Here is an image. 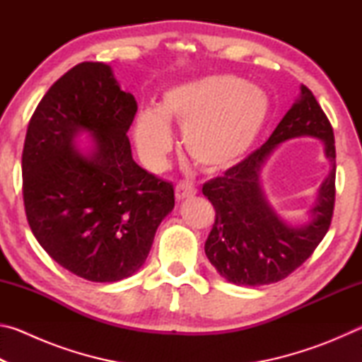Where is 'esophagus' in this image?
<instances>
[{
  "mask_svg": "<svg viewBox=\"0 0 362 362\" xmlns=\"http://www.w3.org/2000/svg\"><path fill=\"white\" fill-rule=\"evenodd\" d=\"M196 194V188L188 182H180L177 183L175 187V199L177 201H183L187 198H192V196Z\"/></svg>",
  "mask_w": 362,
  "mask_h": 362,
  "instance_id": "esophagus-1",
  "label": "esophagus"
}]
</instances>
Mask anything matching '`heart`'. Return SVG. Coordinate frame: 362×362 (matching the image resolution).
<instances>
[{
	"mask_svg": "<svg viewBox=\"0 0 362 362\" xmlns=\"http://www.w3.org/2000/svg\"><path fill=\"white\" fill-rule=\"evenodd\" d=\"M268 118L262 89L235 75H207L166 89L158 107L140 108L134 142L146 166L159 168L174 148L175 122L188 156L206 173H222L247 155Z\"/></svg>",
	"mask_w": 362,
	"mask_h": 362,
	"instance_id": "heart-1",
	"label": "heart"
}]
</instances>
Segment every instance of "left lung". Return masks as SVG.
Here are the masks:
<instances>
[{
	"mask_svg": "<svg viewBox=\"0 0 362 362\" xmlns=\"http://www.w3.org/2000/svg\"><path fill=\"white\" fill-rule=\"evenodd\" d=\"M321 139L331 170L318 189L308 223L292 226L272 209L261 188V170L279 144L292 138ZM216 209L204 244L220 276L236 286H265L284 279L313 254L330 226L335 203L332 126L306 86L259 150L203 187Z\"/></svg>",
	"mask_w": 362,
	"mask_h": 362,
	"instance_id": "8db88e82",
	"label": "left lung"
}]
</instances>
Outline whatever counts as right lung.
I'll list each match as a JSON object with an SVG mask.
<instances>
[{
	"label": "right lung",
	"instance_id": "right-lung-1",
	"mask_svg": "<svg viewBox=\"0 0 362 362\" xmlns=\"http://www.w3.org/2000/svg\"><path fill=\"white\" fill-rule=\"evenodd\" d=\"M137 112L112 66L83 62L51 86L22 153L23 204L40 246L79 278L115 283L144 267L174 187L132 159ZM83 135L88 147L77 146Z\"/></svg>",
	"mask_w": 362,
	"mask_h": 362
}]
</instances>
